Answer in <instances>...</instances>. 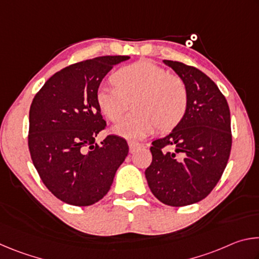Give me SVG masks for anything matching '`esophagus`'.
Instances as JSON below:
<instances>
[{
	"label": "esophagus",
	"mask_w": 259,
	"mask_h": 259,
	"mask_svg": "<svg viewBox=\"0 0 259 259\" xmlns=\"http://www.w3.org/2000/svg\"><path fill=\"white\" fill-rule=\"evenodd\" d=\"M128 145H129L130 153H135L136 151H138L139 148H142V147H143L142 144L136 143V142H133V140H130V142H128Z\"/></svg>",
	"instance_id": "34e87169"
}]
</instances>
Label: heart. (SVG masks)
I'll return each mask as SVG.
<instances>
[{
	"label": "heart",
	"mask_w": 259,
	"mask_h": 259,
	"mask_svg": "<svg viewBox=\"0 0 259 259\" xmlns=\"http://www.w3.org/2000/svg\"><path fill=\"white\" fill-rule=\"evenodd\" d=\"M113 88H100L96 94L98 107L109 121H119L133 103L135 112L113 128L125 138H142L155 125L170 131L181 123L188 107L185 83L170 75L163 67L150 60H139L114 72Z\"/></svg>",
	"instance_id": "heart-1"
}]
</instances>
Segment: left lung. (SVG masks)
Wrapping results in <instances>:
<instances>
[{"mask_svg": "<svg viewBox=\"0 0 259 259\" xmlns=\"http://www.w3.org/2000/svg\"><path fill=\"white\" fill-rule=\"evenodd\" d=\"M163 63L185 83L188 107L171 133L152 143L145 176L157 200L184 207L203 200L224 172L232 146L231 114L216 83L203 72L179 61Z\"/></svg>", "mask_w": 259, "mask_h": 259, "instance_id": "left-lung-1", "label": "left lung"}]
</instances>
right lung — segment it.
<instances>
[{
    "instance_id": "add662e5",
    "label": "right lung",
    "mask_w": 259,
    "mask_h": 259,
    "mask_svg": "<svg viewBox=\"0 0 259 259\" xmlns=\"http://www.w3.org/2000/svg\"><path fill=\"white\" fill-rule=\"evenodd\" d=\"M129 56L80 61L54 74L29 109L28 147L42 182L65 203L85 207L102 200L128 155L123 138L96 137L106 122L96 102L100 82Z\"/></svg>"
}]
</instances>
